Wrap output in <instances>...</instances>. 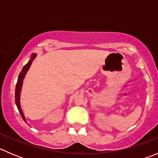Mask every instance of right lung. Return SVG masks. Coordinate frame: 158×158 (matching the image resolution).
<instances>
[{
	"mask_svg": "<svg viewBox=\"0 0 158 158\" xmlns=\"http://www.w3.org/2000/svg\"><path fill=\"white\" fill-rule=\"evenodd\" d=\"M36 56V53H33L31 56V59L29 60L27 63L23 66V68L22 69L21 72H20V75L18 76V79H17V85H16V89H15V102L16 105H17V107L18 109L19 112H20V115H21L22 118L24 120V122H27L26 118H25V116L23 114V111H22L21 107H20V92H21V89H22V85H23V79L25 77V75L27 74V73L28 69H30V66H31L32 63H33V60L35 59V57Z\"/></svg>",
	"mask_w": 158,
	"mask_h": 158,
	"instance_id": "add662e5",
	"label": "right lung"
}]
</instances>
